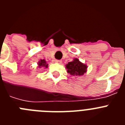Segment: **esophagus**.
I'll list each match as a JSON object with an SVG mask.
<instances>
[{"mask_svg": "<svg viewBox=\"0 0 125 125\" xmlns=\"http://www.w3.org/2000/svg\"><path fill=\"white\" fill-rule=\"evenodd\" d=\"M55 62H56V63H58V64H61L62 61L61 60H57V59H56V60H55Z\"/></svg>", "mask_w": 125, "mask_h": 125, "instance_id": "34e87169", "label": "esophagus"}]
</instances>
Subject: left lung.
<instances>
[{
	"label": "left lung",
	"instance_id": "8db88e82",
	"mask_svg": "<svg viewBox=\"0 0 125 125\" xmlns=\"http://www.w3.org/2000/svg\"><path fill=\"white\" fill-rule=\"evenodd\" d=\"M67 72L71 76H82L86 72L87 66L81 62L77 58L74 59L71 62H69L66 65Z\"/></svg>",
	"mask_w": 125,
	"mask_h": 125
}]
</instances>
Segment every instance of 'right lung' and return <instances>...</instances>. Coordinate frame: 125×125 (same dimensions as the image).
<instances>
[{"instance_id":"right-lung-1","label":"right lung","mask_w":125,"mask_h":125,"mask_svg":"<svg viewBox=\"0 0 125 125\" xmlns=\"http://www.w3.org/2000/svg\"><path fill=\"white\" fill-rule=\"evenodd\" d=\"M38 66L39 68H41V67H45L46 68H47L48 67V64L46 63V61L44 59H41L38 62Z\"/></svg>"}]
</instances>
